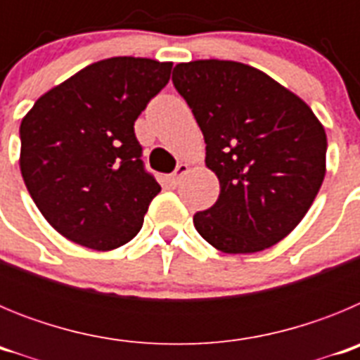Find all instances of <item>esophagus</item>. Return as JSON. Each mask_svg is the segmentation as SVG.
<instances>
[{"instance_id":"obj_1","label":"esophagus","mask_w":360,"mask_h":360,"mask_svg":"<svg viewBox=\"0 0 360 360\" xmlns=\"http://www.w3.org/2000/svg\"><path fill=\"white\" fill-rule=\"evenodd\" d=\"M187 171H189V165H187V164H180V165H178L176 171H174V173L169 176L171 184H174V186H176V184H180V180H182V178L186 176Z\"/></svg>"}]
</instances>
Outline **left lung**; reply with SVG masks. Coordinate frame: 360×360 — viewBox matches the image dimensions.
<instances>
[{"instance_id": "left-lung-1", "label": "left lung", "mask_w": 360, "mask_h": 360, "mask_svg": "<svg viewBox=\"0 0 360 360\" xmlns=\"http://www.w3.org/2000/svg\"><path fill=\"white\" fill-rule=\"evenodd\" d=\"M173 84L205 141L219 196L196 212V231L225 254L265 250L288 236L326 173V133L303 98L236 61L180 63Z\"/></svg>"}]
</instances>
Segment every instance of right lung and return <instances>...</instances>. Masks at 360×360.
Wrapping results in <instances>:
<instances>
[{
    "label": "right lung",
    "mask_w": 360,
    "mask_h": 360,
    "mask_svg": "<svg viewBox=\"0 0 360 360\" xmlns=\"http://www.w3.org/2000/svg\"><path fill=\"white\" fill-rule=\"evenodd\" d=\"M173 63L110 57L41 95L21 120L19 167L44 219L66 240L113 250L142 229L160 186L141 160L135 120Z\"/></svg>",
    "instance_id": "add662e5"
}]
</instances>
